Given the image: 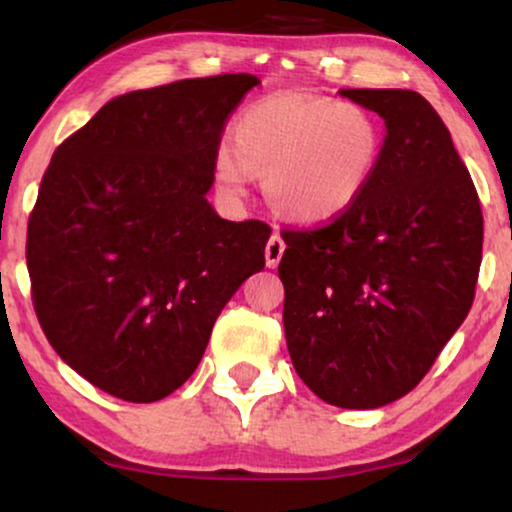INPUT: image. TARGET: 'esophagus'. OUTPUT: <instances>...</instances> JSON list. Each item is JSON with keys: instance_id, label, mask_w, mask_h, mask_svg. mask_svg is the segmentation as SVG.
<instances>
[{"instance_id": "esophagus-1", "label": "esophagus", "mask_w": 512, "mask_h": 512, "mask_svg": "<svg viewBox=\"0 0 512 512\" xmlns=\"http://www.w3.org/2000/svg\"><path fill=\"white\" fill-rule=\"evenodd\" d=\"M286 250V243L281 240L279 233H274L272 238L267 240V248H264V257H267V267H276V264L281 262V255H284Z\"/></svg>"}]
</instances>
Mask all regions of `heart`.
<instances>
[{
	"label": "heart",
	"instance_id": "obj_1",
	"mask_svg": "<svg viewBox=\"0 0 512 512\" xmlns=\"http://www.w3.org/2000/svg\"><path fill=\"white\" fill-rule=\"evenodd\" d=\"M385 151L383 122L366 105L305 93H274L233 122V149L216 151L214 175L228 195H245L264 173L272 209L296 223H325L368 190Z\"/></svg>",
	"mask_w": 512,
	"mask_h": 512
}]
</instances>
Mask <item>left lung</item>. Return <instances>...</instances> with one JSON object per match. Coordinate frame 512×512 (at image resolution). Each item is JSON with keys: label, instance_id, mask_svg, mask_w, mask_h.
Segmentation results:
<instances>
[{"label": "left lung", "instance_id": "1", "mask_svg": "<svg viewBox=\"0 0 512 512\" xmlns=\"http://www.w3.org/2000/svg\"><path fill=\"white\" fill-rule=\"evenodd\" d=\"M387 137L363 197L315 228H284L279 262L293 368L342 409L395 402L424 380L477 291L484 216L448 127L404 88H344Z\"/></svg>", "mask_w": 512, "mask_h": 512}]
</instances>
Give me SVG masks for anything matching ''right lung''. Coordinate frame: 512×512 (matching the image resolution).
Listing matches in <instances>:
<instances>
[{
	"label": "right lung",
	"mask_w": 512,
	"mask_h": 512,
	"mask_svg": "<svg viewBox=\"0 0 512 512\" xmlns=\"http://www.w3.org/2000/svg\"><path fill=\"white\" fill-rule=\"evenodd\" d=\"M257 84L219 74L125 93L52 154L28 216L33 308L62 361L108 395L178 390L223 305L264 269L272 228L207 202L223 127Z\"/></svg>",
	"instance_id": "add662e5"
}]
</instances>
